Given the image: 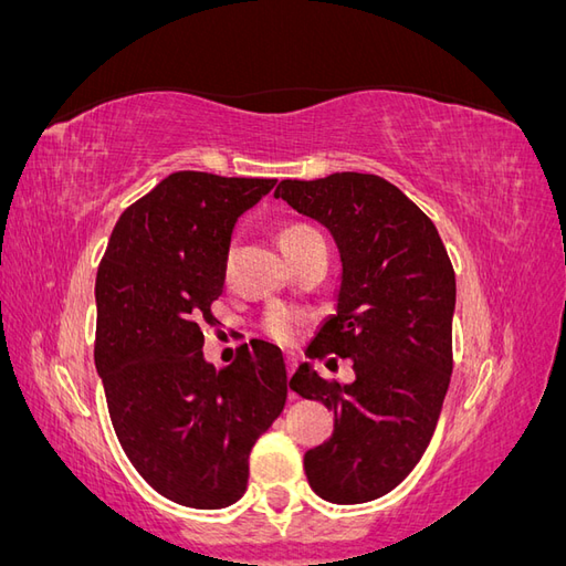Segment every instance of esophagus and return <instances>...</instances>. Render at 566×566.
<instances>
[{
    "label": "esophagus",
    "instance_id": "esophagus-1",
    "mask_svg": "<svg viewBox=\"0 0 566 566\" xmlns=\"http://www.w3.org/2000/svg\"><path fill=\"white\" fill-rule=\"evenodd\" d=\"M285 366H287V378H290V375H293L295 368H297V356L295 354H285Z\"/></svg>",
    "mask_w": 566,
    "mask_h": 566
}]
</instances>
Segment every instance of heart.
I'll return each instance as SVG.
<instances>
[{
    "label": "heart",
    "mask_w": 566,
    "mask_h": 566,
    "mask_svg": "<svg viewBox=\"0 0 566 566\" xmlns=\"http://www.w3.org/2000/svg\"><path fill=\"white\" fill-rule=\"evenodd\" d=\"M310 233H314V229H310L306 224H285L279 231V245L290 248L300 243L302 238H306ZM302 325H304V316L297 310H290V306H283V304L271 306L262 321L264 333L273 342H279V345H295L302 333Z\"/></svg>",
    "instance_id": "1"
}]
</instances>
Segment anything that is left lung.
Returning <instances> with one entry per match:
<instances>
[{
	"instance_id": "1",
	"label": "left lung",
	"mask_w": 566,
	"mask_h": 566,
	"mask_svg": "<svg viewBox=\"0 0 566 566\" xmlns=\"http://www.w3.org/2000/svg\"><path fill=\"white\" fill-rule=\"evenodd\" d=\"M273 196L335 238L337 314L306 356L352 358L356 373L339 385L302 364L290 380L335 413L333 437L304 453V472L325 501L368 503L403 482L434 434L453 370V264L432 219L378 175L283 179Z\"/></svg>"
}]
</instances>
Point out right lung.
<instances>
[{"instance_id": "1", "label": "right lung", "mask_w": 566, "mask_h": 566, "mask_svg": "<svg viewBox=\"0 0 566 566\" xmlns=\"http://www.w3.org/2000/svg\"><path fill=\"white\" fill-rule=\"evenodd\" d=\"M276 179L169 175L119 214L96 273L94 361L127 458L165 499L219 510L248 489L250 451L287 399L264 339L205 361L200 325L227 276L238 217Z\"/></svg>"}]
</instances>
